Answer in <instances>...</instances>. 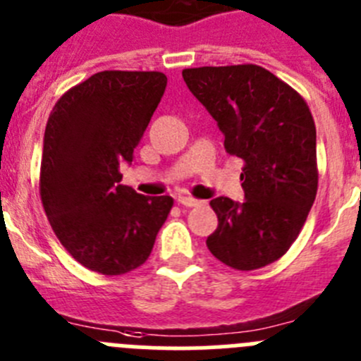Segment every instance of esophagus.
<instances>
[{
  "label": "esophagus",
  "instance_id": "esophagus-1",
  "mask_svg": "<svg viewBox=\"0 0 361 361\" xmlns=\"http://www.w3.org/2000/svg\"><path fill=\"white\" fill-rule=\"evenodd\" d=\"M177 202L180 204V206H186V207H195L200 204V200H197V198L193 197H188V195H180V197L177 198Z\"/></svg>",
  "mask_w": 361,
  "mask_h": 361
}]
</instances>
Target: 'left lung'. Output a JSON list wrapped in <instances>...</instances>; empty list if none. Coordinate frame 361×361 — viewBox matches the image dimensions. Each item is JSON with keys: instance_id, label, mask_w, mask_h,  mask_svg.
Returning <instances> with one entry per match:
<instances>
[{"instance_id": "obj_1", "label": "left lung", "mask_w": 361, "mask_h": 361, "mask_svg": "<svg viewBox=\"0 0 361 361\" xmlns=\"http://www.w3.org/2000/svg\"><path fill=\"white\" fill-rule=\"evenodd\" d=\"M193 97L243 159L245 202L211 200L218 227L207 249L236 270L274 263L292 247L317 197L315 121L295 89L256 64L184 69Z\"/></svg>"}]
</instances>
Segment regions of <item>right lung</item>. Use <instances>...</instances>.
<instances>
[{"label": "right lung", "instance_id": "obj_1", "mask_svg": "<svg viewBox=\"0 0 361 361\" xmlns=\"http://www.w3.org/2000/svg\"><path fill=\"white\" fill-rule=\"evenodd\" d=\"M159 71H100L64 92L44 130L41 200L53 233L85 269L121 276L150 256L173 198L120 184L166 89Z\"/></svg>", "mask_w": 361, "mask_h": 361}]
</instances>
